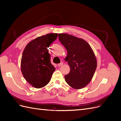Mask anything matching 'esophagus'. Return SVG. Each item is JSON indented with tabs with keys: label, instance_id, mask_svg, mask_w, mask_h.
Listing matches in <instances>:
<instances>
[{
	"label": "esophagus",
	"instance_id": "1",
	"mask_svg": "<svg viewBox=\"0 0 121 121\" xmlns=\"http://www.w3.org/2000/svg\"><path fill=\"white\" fill-rule=\"evenodd\" d=\"M63 65V63H60L58 64L57 65L58 67H61Z\"/></svg>",
	"mask_w": 121,
	"mask_h": 121
}]
</instances>
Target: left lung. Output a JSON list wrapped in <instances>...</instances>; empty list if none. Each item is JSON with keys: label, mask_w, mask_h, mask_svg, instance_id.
Here are the masks:
<instances>
[{"label": "left lung", "mask_w": 121, "mask_h": 121, "mask_svg": "<svg viewBox=\"0 0 121 121\" xmlns=\"http://www.w3.org/2000/svg\"><path fill=\"white\" fill-rule=\"evenodd\" d=\"M58 39L67 50L65 61L70 67L65 81L73 88L82 89L91 81L97 67L93 51L86 41L74 36L59 34Z\"/></svg>", "instance_id": "1"}]
</instances>
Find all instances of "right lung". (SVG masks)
I'll list each match as a JSON object with an SVG mask.
<instances>
[{
  "instance_id": "1",
  "label": "right lung",
  "mask_w": 121,
  "mask_h": 121,
  "mask_svg": "<svg viewBox=\"0 0 121 121\" xmlns=\"http://www.w3.org/2000/svg\"><path fill=\"white\" fill-rule=\"evenodd\" d=\"M57 36V33H50L38 37L29 42L23 51L22 73L26 80L36 88L45 86L56 69L50 62L47 48Z\"/></svg>"
}]
</instances>
